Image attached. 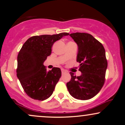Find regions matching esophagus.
<instances>
[{"instance_id":"esophagus-1","label":"esophagus","mask_w":125,"mask_h":125,"mask_svg":"<svg viewBox=\"0 0 125 125\" xmlns=\"http://www.w3.org/2000/svg\"><path fill=\"white\" fill-rule=\"evenodd\" d=\"M66 73H67V72L65 70H64V69L62 70V74H64Z\"/></svg>"}]
</instances>
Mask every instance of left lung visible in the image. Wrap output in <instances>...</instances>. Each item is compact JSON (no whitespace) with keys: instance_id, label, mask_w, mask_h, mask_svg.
I'll return each mask as SVG.
<instances>
[{"instance_id":"left-lung-1","label":"left lung","mask_w":125,"mask_h":125,"mask_svg":"<svg viewBox=\"0 0 125 125\" xmlns=\"http://www.w3.org/2000/svg\"><path fill=\"white\" fill-rule=\"evenodd\" d=\"M69 36L78 47L76 61L81 63L79 71L82 74L76 76L70 72L71 80L66 84L67 89L77 99H90L104 84L107 67L105 50L101 43L89 33L77 32Z\"/></svg>"}]
</instances>
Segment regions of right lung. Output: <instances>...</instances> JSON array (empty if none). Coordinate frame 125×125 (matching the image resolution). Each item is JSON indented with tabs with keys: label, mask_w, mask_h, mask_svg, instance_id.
Instances as JSON below:
<instances>
[{
	"label": "right lung",
	"mask_w": 125,
	"mask_h": 125,
	"mask_svg": "<svg viewBox=\"0 0 125 125\" xmlns=\"http://www.w3.org/2000/svg\"><path fill=\"white\" fill-rule=\"evenodd\" d=\"M69 35L64 32L35 36L28 39L21 47L18 56L17 77L26 94L31 98L44 100L52 94L61 77V70L53 67L48 71L43 63L51 55L54 43Z\"/></svg>",
	"instance_id": "1"
}]
</instances>
